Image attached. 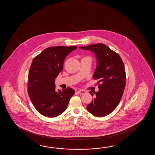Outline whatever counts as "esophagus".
I'll use <instances>...</instances> for the list:
<instances>
[{
	"label": "esophagus",
	"instance_id": "obj_1",
	"mask_svg": "<svg viewBox=\"0 0 155 155\" xmlns=\"http://www.w3.org/2000/svg\"><path fill=\"white\" fill-rule=\"evenodd\" d=\"M78 92V93H79V94H85L86 93L85 91V90H79Z\"/></svg>",
	"mask_w": 155,
	"mask_h": 155
}]
</instances>
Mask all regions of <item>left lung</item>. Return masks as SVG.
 <instances>
[{"instance_id":"1","label":"left lung","mask_w":155,"mask_h":155,"mask_svg":"<svg viewBox=\"0 0 155 155\" xmlns=\"http://www.w3.org/2000/svg\"><path fill=\"white\" fill-rule=\"evenodd\" d=\"M80 49L95 53L97 67L92 76L99 80V91L87 106V110L97 117L110 114L118 106L126 85V72L124 63L117 53L104 44H95ZM94 95L92 92H90Z\"/></svg>"}]
</instances>
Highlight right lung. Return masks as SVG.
I'll return each mask as SVG.
<instances>
[{
  "instance_id": "add662e5",
  "label": "right lung",
  "mask_w": 155,
  "mask_h": 155,
  "mask_svg": "<svg viewBox=\"0 0 155 155\" xmlns=\"http://www.w3.org/2000/svg\"><path fill=\"white\" fill-rule=\"evenodd\" d=\"M76 46L46 48L33 59L28 74V92L36 110L47 117H56L65 111L75 94L70 87L55 90V79L63 69L66 56Z\"/></svg>"
}]
</instances>
